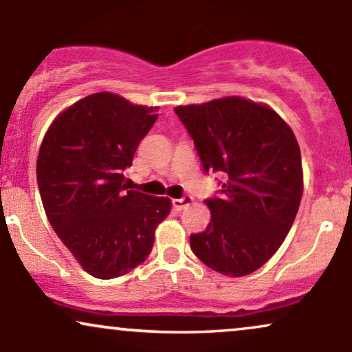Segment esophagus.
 Returning a JSON list of instances; mask_svg holds the SVG:
<instances>
[{
	"label": "esophagus",
	"mask_w": 352,
	"mask_h": 352,
	"mask_svg": "<svg viewBox=\"0 0 352 352\" xmlns=\"http://www.w3.org/2000/svg\"><path fill=\"white\" fill-rule=\"evenodd\" d=\"M172 204H173V208H175L177 212H182V210H185L193 204V197L185 195V197H182V199H173Z\"/></svg>",
	"instance_id": "esophagus-1"
}]
</instances>
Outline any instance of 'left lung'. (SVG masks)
<instances>
[{
  "mask_svg": "<svg viewBox=\"0 0 352 352\" xmlns=\"http://www.w3.org/2000/svg\"><path fill=\"white\" fill-rule=\"evenodd\" d=\"M205 170L223 172L210 223L190 236L201 263L225 276L261 268L283 245L302 197L301 152L292 127L263 102L227 96L177 106Z\"/></svg>",
  "mask_w": 352,
  "mask_h": 352,
  "instance_id": "8db88e82",
  "label": "left lung"
}]
</instances>
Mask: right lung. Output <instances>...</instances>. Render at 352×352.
<instances>
[{
  "mask_svg": "<svg viewBox=\"0 0 352 352\" xmlns=\"http://www.w3.org/2000/svg\"><path fill=\"white\" fill-rule=\"evenodd\" d=\"M157 117V107L96 92L59 112L39 147L36 175L47 220L94 278L111 280L144 263L170 213V199L124 184Z\"/></svg>",
  "mask_w": 352,
  "mask_h": 352,
  "instance_id": "right-lung-1",
  "label": "right lung"
}]
</instances>
